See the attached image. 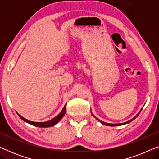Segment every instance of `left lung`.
Wrapping results in <instances>:
<instances>
[{
    "label": "left lung",
    "mask_w": 159,
    "mask_h": 159,
    "mask_svg": "<svg viewBox=\"0 0 159 159\" xmlns=\"http://www.w3.org/2000/svg\"><path fill=\"white\" fill-rule=\"evenodd\" d=\"M142 109H143V108H142ZM142 109H141V110H142ZM141 110L140 111V112H139V113H138V114H137V115H136V116L134 117V118H132V119H130V120H129V121H126V122H125V123H121V124H109V123H106V122H104V121H101V120H100V119H98V118H96V117H95V116H94V117H95V119H96L98 121H100V122H101V123L102 124V125H106V126H111V127H114V126H120V125H126V124H128V123L131 122V121H132V120H134V119H135V118H136V117L138 116V115H139V114H140V111H141Z\"/></svg>",
    "instance_id": "8db88e82"
}]
</instances>
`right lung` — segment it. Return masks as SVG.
Listing matches in <instances>:
<instances>
[{
	"label": "right lung",
	"mask_w": 159,
	"mask_h": 159,
	"mask_svg": "<svg viewBox=\"0 0 159 159\" xmlns=\"http://www.w3.org/2000/svg\"><path fill=\"white\" fill-rule=\"evenodd\" d=\"M66 104L64 106V108H63L61 111L58 115H57L56 117H54L53 119H52L51 120H49L48 121H45V122H34V121H29L27 120V119H26L24 118L21 116V115H19L18 114V115L19 116V117L22 119L23 121H25V122H27L30 124V125H33V126H35V127H53L55 125H56L58 121H59L61 119L63 118V116H64L65 113H66Z\"/></svg>",
	"instance_id": "add662e5"
}]
</instances>
